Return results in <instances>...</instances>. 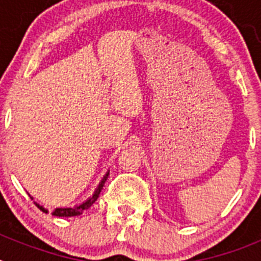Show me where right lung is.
Instances as JSON below:
<instances>
[{"label": "right lung", "mask_w": 261, "mask_h": 261, "mask_svg": "<svg viewBox=\"0 0 261 261\" xmlns=\"http://www.w3.org/2000/svg\"><path fill=\"white\" fill-rule=\"evenodd\" d=\"M108 174H110V172H107V174H106L105 176H103L102 181L99 183L98 188H96L95 192H94V195L91 196V197H90L89 200H86V201L82 202V204H81V205H75V206H73V208H56V209H55V211L52 212L53 216H56V217H74V216H80V214L82 213V212L86 211V209H89L90 206H91V205H93L94 202L96 201V199H98V197H99V193H100V191L103 190V186H105L106 180H107ZM31 199H32V197H31ZM35 204H36V202H35ZM36 206H38V208L40 209L41 212H44V213H48L47 209L43 208L41 205L36 204Z\"/></svg>", "instance_id": "right-lung-1"}]
</instances>
